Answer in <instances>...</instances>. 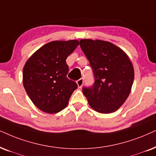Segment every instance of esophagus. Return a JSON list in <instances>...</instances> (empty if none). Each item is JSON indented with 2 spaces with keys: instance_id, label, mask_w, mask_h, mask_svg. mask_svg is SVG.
Here are the masks:
<instances>
[{
  "instance_id": "1",
  "label": "esophagus",
  "mask_w": 156,
  "mask_h": 156,
  "mask_svg": "<svg viewBox=\"0 0 156 156\" xmlns=\"http://www.w3.org/2000/svg\"><path fill=\"white\" fill-rule=\"evenodd\" d=\"M83 83H84V80H83V78H81L79 80L76 81V84H77V86L79 88H82Z\"/></svg>"
}]
</instances>
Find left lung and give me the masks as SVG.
<instances>
[{
  "label": "left lung",
  "mask_w": 156,
  "mask_h": 156,
  "mask_svg": "<svg viewBox=\"0 0 156 156\" xmlns=\"http://www.w3.org/2000/svg\"><path fill=\"white\" fill-rule=\"evenodd\" d=\"M80 44L95 77L93 87L83 89V94L97 112H115L126 101L132 89L134 68L130 58L109 41L86 38L80 40Z\"/></svg>",
  "instance_id": "obj_1"
}]
</instances>
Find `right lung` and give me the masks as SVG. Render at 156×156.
Here are the masks:
<instances>
[{
  "mask_svg": "<svg viewBox=\"0 0 156 156\" xmlns=\"http://www.w3.org/2000/svg\"><path fill=\"white\" fill-rule=\"evenodd\" d=\"M79 44L76 39L48 42L26 61L23 87L34 105L42 112L54 114L64 110L77 88L75 82L66 77V59Z\"/></svg>",
  "mask_w": 156,
  "mask_h": 156,
  "instance_id": "right-lung-1",
  "label": "right lung"
}]
</instances>
